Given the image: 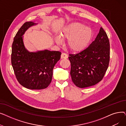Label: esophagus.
<instances>
[{
  "mask_svg": "<svg viewBox=\"0 0 126 126\" xmlns=\"http://www.w3.org/2000/svg\"><path fill=\"white\" fill-rule=\"evenodd\" d=\"M68 58V56L65 53H62L61 56V59H67Z\"/></svg>",
  "mask_w": 126,
  "mask_h": 126,
  "instance_id": "esophagus-1",
  "label": "esophagus"
}]
</instances>
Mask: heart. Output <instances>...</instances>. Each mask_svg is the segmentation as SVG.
I'll use <instances>...</instances> for the list:
<instances>
[{"label": "heart", "instance_id": "heart-1", "mask_svg": "<svg viewBox=\"0 0 126 126\" xmlns=\"http://www.w3.org/2000/svg\"><path fill=\"white\" fill-rule=\"evenodd\" d=\"M61 39H68L67 45L74 52H79L87 47L92 37V31L87 26H83L79 22H73L66 27L60 35ZM58 44L62 43L61 40L56 38Z\"/></svg>", "mask_w": 126, "mask_h": 126}]
</instances>
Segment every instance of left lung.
I'll return each mask as SVG.
<instances>
[{"mask_svg":"<svg viewBox=\"0 0 126 126\" xmlns=\"http://www.w3.org/2000/svg\"><path fill=\"white\" fill-rule=\"evenodd\" d=\"M69 56L70 74L75 85L83 88L96 84L103 79L109 63L110 43L106 32L101 27L88 47Z\"/></svg>","mask_w":126,"mask_h":126,"instance_id":"8db88e82","label":"left lung"}]
</instances>
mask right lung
<instances>
[{
  "mask_svg": "<svg viewBox=\"0 0 126 126\" xmlns=\"http://www.w3.org/2000/svg\"><path fill=\"white\" fill-rule=\"evenodd\" d=\"M34 22H26L17 32L12 46L11 63L16 79L23 87L32 90L47 87L51 83L52 70L60 59L61 52L44 50L30 52L25 47L23 35Z\"/></svg>",
  "mask_w": 126,
  "mask_h": 126,
  "instance_id": "add662e5",
  "label": "right lung"
}]
</instances>
